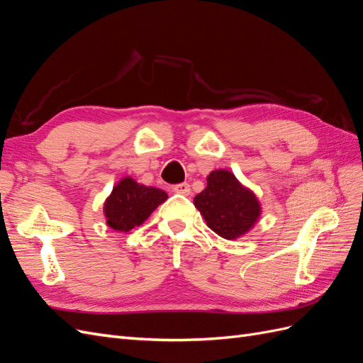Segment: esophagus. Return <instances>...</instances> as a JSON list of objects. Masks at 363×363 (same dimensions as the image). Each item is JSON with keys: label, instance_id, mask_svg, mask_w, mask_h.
<instances>
[{"label": "esophagus", "instance_id": "obj_1", "mask_svg": "<svg viewBox=\"0 0 363 363\" xmlns=\"http://www.w3.org/2000/svg\"><path fill=\"white\" fill-rule=\"evenodd\" d=\"M174 192L175 194H180V195H191V186L188 184V183H179V184H175L174 186Z\"/></svg>", "mask_w": 363, "mask_h": 363}]
</instances>
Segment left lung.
<instances>
[{
    "instance_id": "1",
    "label": "left lung",
    "mask_w": 363,
    "mask_h": 363,
    "mask_svg": "<svg viewBox=\"0 0 363 363\" xmlns=\"http://www.w3.org/2000/svg\"><path fill=\"white\" fill-rule=\"evenodd\" d=\"M194 204L208 228L228 240L248 233L260 216L257 196L225 169L207 175L206 189L195 196Z\"/></svg>"
}]
</instances>
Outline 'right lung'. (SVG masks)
Listing matches in <instances>:
<instances>
[{
    "instance_id": "right-lung-1",
    "label": "right lung",
    "mask_w": 363,
    "mask_h": 363,
    "mask_svg": "<svg viewBox=\"0 0 363 363\" xmlns=\"http://www.w3.org/2000/svg\"><path fill=\"white\" fill-rule=\"evenodd\" d=\"M167 199L168 194L164 191L124 177L104 203L106 223L116 232H130L144 223Z\"/></svg>"
}]
</instances>
